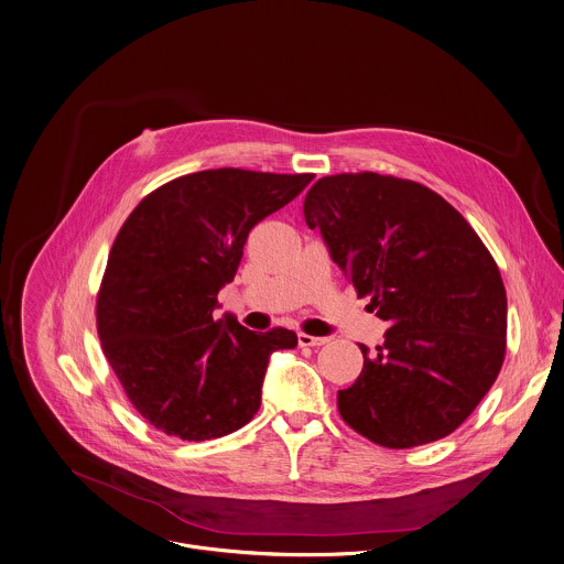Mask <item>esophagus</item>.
Segmentation results:
<instances>
[{"label": "esophagus", "mask_w": 564, "mask_h": 564, "mask_svg": "<svg viewBox=\"0 0 564 564\" xmlns=\"http://www.w3.org/2000/svg\"><path fill=\"white\" fill-rule=\"evenodd\" d=\"M328 341V337H315V335H307V333H299V344L305 346H324Z\"/></svg>", "instance_id": "obj_1"}]
</instances>
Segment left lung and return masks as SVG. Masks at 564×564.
<instances>
[{
  "label": "left lung",
  "mask_w": 564,
  "mask_h": 564,
  "mask_svg": "<svg viewBox=\"0 0 564 564\" xmlns=\"http://www.w3.org/2000/svg\"><path fill=\"white\" fill-rule=\"evenodd\" d=\"M305 223L389 328L361 346L337 393L344 422L384 447L454 433L500 375L506 290L498 263L437 192L378 173L333 175L305 196Z\"/></svg>",
  "instance_id": "obj_1"
}]
</instances>
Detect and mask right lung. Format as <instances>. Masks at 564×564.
<instances>
[{
    "mask_svg": "<svg viewBox=\"0 0 564 564\" xmlns=\"http://www.w3.org/2000/svg\"><path fill=\"white\" fill-rule=\"evenodd\" d=\"M313 175L200 171L144 196L108 257L97 330L129 402L160 433L218 438L249 424L270 355L296 348L288 328L257 333L214 317L252 227Z\"/></svg>",
    "mask_w": 564,
    "mask_h": 564,
    "instance_id": "1",
    "label": "right lung"
}]
</instances>
